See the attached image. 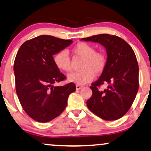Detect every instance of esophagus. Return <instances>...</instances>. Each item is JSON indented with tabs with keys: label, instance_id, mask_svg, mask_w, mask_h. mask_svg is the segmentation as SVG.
I'll return each mask as SVG.
<instances>
[{
	"label": "esophagus",
	"instance_id": "obj_1",
	"mask_svg": "<svg viewBox=\"0 0 151 151\" xmlns=\"http://www.w3.org/2000/svg\"><path fill=\"white\" fill-rule=\"evenodd\" d=\"M76 89L77 90H79V89H82V88L83 87V86H82V85H76Z\"/></svg>",
	"mask_w": 151,
	"mask_h": 151
}]
</instances>
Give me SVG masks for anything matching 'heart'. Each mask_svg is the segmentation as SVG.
I'll return each mask as SVG.
<instances>
[{
  "label": "heart",
  "mask_w": 151,
  "mask_h": 151,
  "mask_svg": "<svg viewBox=\"0 0 151 151\" xmlns=\"http://www.w3.org/2000/svg\"><path fill=\"white\" fill-rule=\"evenodd\" d=\"M73 51L76 55L83 57V71L73 72L68 76L67 79L71 83L82 85L93 79L95 73L99 75L103 72L106 66V57L103 53L96 52L94 47L87 43H78L74 46ZM53 62L60 71H71V60L66 50L59 51L53 57Z\"/></svg>",
  "instance_id": "b5f03b06"
}]
</instances>
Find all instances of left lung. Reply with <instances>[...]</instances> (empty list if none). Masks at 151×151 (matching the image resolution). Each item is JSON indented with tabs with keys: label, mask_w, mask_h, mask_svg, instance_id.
<instances>
[{
	"label": "left lung",
	"mask_w": 151,
	"mask_h": 151,
	"mask_svg": "<svg viewBox=\"0 0 151 151\" xmlns=\"http://www.w3.org/2000/svg\"><path fill=\"white\" fill-rule=\"evenodd\" d=\"M82 41L99 43L107 52L105 70L97 81L91 84L92 96L87 101L93 114L107 121L122 117L130 108L139 89V66L131 46L120 37L101 34L83 38ZM108 83L100 91L97 87Z\"/></svg>",
	"instance_id": "left-lung-1"
}]
</instances>
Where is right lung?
I'll return each instance as SVG.
<instances>
[{"instance_id":"add662e5","label":"right lung","mask_w":151,"mask_h":151,"mask_svg":"<svg viewBox=\"0 0 151 151\" xmlns=\"http://www.w3.org/2000/svg\"><path fill=\"white\" fill-rule=\"evenodd\" d=\"M72 43L40 35L23 43L17 52L14 64L17 96L26 114L38 122L58 116L67 105L68 96L76 91L73 83L54 86L66 76L54 64L53 55Z\"/></svg>"}]
</instances>
